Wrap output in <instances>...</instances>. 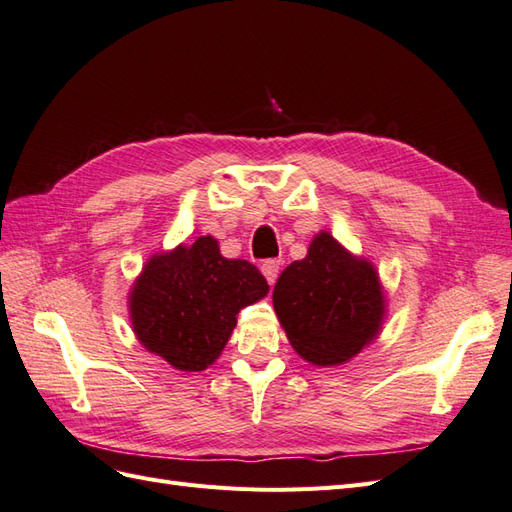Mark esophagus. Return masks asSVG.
<instances>
[{
  "label": "esophagus",
  "instance_id": "esophagus-1",
  "mask_svg": "<svg viewBox=\"0 0 512 512\" xmlns=\"http://www.w3.org/2000/svg\"><path fill=\"white\" fill-rule=\"evenodd\" d=\"M260 271H262V275L267 277L269 284H275L277 273H280V260H277V258L265 260V262H262V265H260Z\"/></svg>",
  "mask_w": 512,
  "mask_h": 512
}]
</instances>
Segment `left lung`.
Instances as JSON below:
<instances>
[{
	"mask_svg": "<svg viewBox=\"0 0 512 512\" xmlns=\"http://www.w3.org/2000/svg\"><path fill=\"white\" fill-rule=\"evenodd\" d=\"M273 307L292 348L316 365L344 363L380 331L384 297L376 269L320 232L303 260L273 288Z\"/></svg>",
	"mask_w": 512,
	"mask_h": 512,
	"instance_id": "left-lung-1",
	"label": "left lung"
}]
</instances>
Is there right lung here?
<instances>
[{"label": "right lung", "mask_w": 512, "mask_h": 512, "mask_svg": "<svg viewBox=\"0 0 512 512\" xmlns=\"http://www.w3.org/2000/svg\"><path fill=\"white\" fill-rule=\"evenodd\" d=\"M267 292L252 262L224 258L218 241L200 237L147 262L130 297L132 327L173 367L203 371L224 350L241 309Z\"/></svg>", "instance_id": "add662e5"}]
</instances>
